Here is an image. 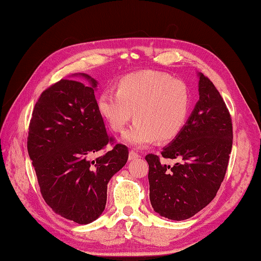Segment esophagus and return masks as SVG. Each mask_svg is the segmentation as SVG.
<instances>
[{"label":"esophagus","mask_w":261,"mask_h":261,"mask_svg":"<svg viewBox=\"0 0 261 261\" xmlns=\"http://www.w3.org/2000/svg\"><path fill=\"white\" fill-rule=\"evenodd\" d=\"M139 157H141V155H138L136 151H134V150L129 151V154H128V160L129 161H134V160H136V158H139Z\"/></svg>","instance_id":"34e87169"}]
</instances>
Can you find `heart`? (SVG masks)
<instances>
[{
    "instance_id": "heart-1",
    "label": "heart",
    "mask_w": 261,
    "mask_h": 261,
    "mask_svg": "<svg viewBox=\"0 0 261 261\" xmlns=\"http://www.w3.org/2000/svg\"><path fill=\"white\" fill-rule=\"evenodd\" d=\"M190 110V94L185 83L169 75L145 71L123 76L115 92L103 91L97 98V111L114 132L122 133L124 143L138 148L157 139H174L185 126Z\"/></svg>"
}]
</instances>
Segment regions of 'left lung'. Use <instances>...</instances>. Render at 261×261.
Listing matches in <instances>:
<instances>
[{"label":"left lung","mask_w":261,"mask_h":261,"mask_svg":"<svg viewBox=\"0 0 261 261\" xmlns=\"http://www.w3.org/2000/svg\"><path fill=\"white\" fill-rule=\"evenodd\" d=\"M199 99L182 130L162 150L173 167L148 154L149 199L154 211L171 220L193 217L211 202L221 185L232 147V124L224 99L204 74Z\"/></svg>","instance_id":"left-lung-1"}]
</instances>
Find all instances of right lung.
I'll return each mask as SVG.
<instances>
[{
  "instance_id": "obj_1",
  "label": "right lung",
  "mask_w": 261,
  "mask_h": 261,
  "mask_svg": "<svg viewBox=\"0 0 261 261\" xmlns=\"http://www.w3.org/2000/svg\"><path fill=\"white\" fill-rule=\"evenodd\" d=\"M61 80L44 91L32 114L28 151L46 204L62 217L86 225L104 212L107 184L128 160L117 144L95 160L92 156L113 141L97 111V81Z\"/></svg>"
}]
</instances>
